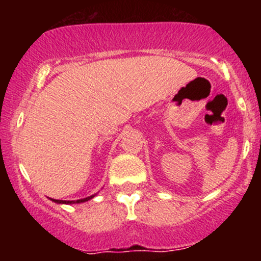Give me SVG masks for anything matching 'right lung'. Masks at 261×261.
I'll return each instance as SVG.
<instances>
[{"label": "right lung", "instance_id": "obj_1", "mask_svg": "<svg viewBox=\"0 0 261 261\" xmlns=\"http://www.w3.org/2000/svg\"><path fill=\"white\" fill-rule=\"evenodd\" d=\"M94 197V194L93 196H91V197H87V198H83V199H78V201H60V199H53V201L54 202H57V203H81V202H86V201H88V199H91V198H93Z\"/></svg>", "mask_w": 261, "mask_h": 261}]
</instances>
